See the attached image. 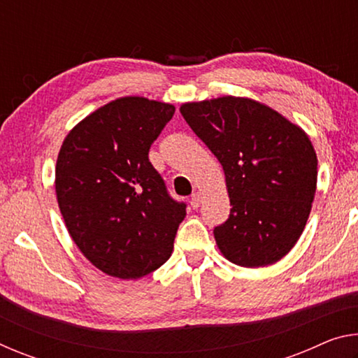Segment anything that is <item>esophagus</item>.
<instances>
[{"mask_svg":"<svg viewBox=\"0 0 358 358\" xmlns=\"http://www.w3.org/2000/svg\"><path fill=\"white\" fill-rule=\"evenodd\" d=\"M202 203V194L201 192H194L191 197V207L192 208H199Z\"/></svg>","mask_w":358,"mask_h":358,"instance_id":"1","label":"esophagus"}]
</instances>
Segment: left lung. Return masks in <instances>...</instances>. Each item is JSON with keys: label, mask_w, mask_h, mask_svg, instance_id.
Returning a JSON list of instances; mask_svg holds the SVG:
<instances>
[{"label": "left lung", "mask_w": 358, "mask_h": 358, "mask_svg": "<svg viewBox=\"0 0 358 358\" xmlns=\"http://www.w3.org/2000/svg\"><path fill=\"white\" fill-rule=\"evenodd\" d=\"M180 112L226 177L232 208L213 230L221 254L246 268L276 264L311 213L317 156L310 137L275 108L241 96L185 102Z\"/></svg>", "instance_id": "8db88e82"}]
</instances>
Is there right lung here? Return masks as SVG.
Segmentation results:
<instances>
[{"label": "right lung", "mask_w": 358, "mask_h": 358, "mask_svg": "<svg viewBox=\"0 0 358 358\" xmlns=\"http://www.w3.org/2000/svg\"><path fill=\"white\" fill-rule=\"evenodd\" d=\"M175 106L123 96L72 128L59 148L55 192L66 229L96 268L138 280L172 256L186 208L169 197L148 151Z\"/></svg>", "instance_id": "add662e5"}]
</instances>
